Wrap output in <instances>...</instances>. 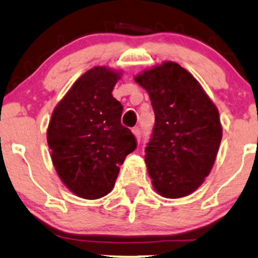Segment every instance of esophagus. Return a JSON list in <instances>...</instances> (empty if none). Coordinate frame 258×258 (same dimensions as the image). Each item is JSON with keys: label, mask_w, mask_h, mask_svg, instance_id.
Segmentation results:
<instances>
[{"label": "esophagus", "mask_w": 258, "mask_h": 258, "mask_svg": "<svg viewBox=\"0 0 258 258\" xmlns=\"http://www.w3.org/2000/svg\"><path fill=\"white\" fill-rule=\"evenodd\" d=\"M132 132H133V135L136 136V138L138 139H141V128H139V127H135V128H132Z\"/></svg>", "instance_id": "esophagus-1"}]
</instances>
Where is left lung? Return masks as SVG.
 I'll return each mask as SVG.
<instances>
[{
	"instance_id": "1",
	"label": "left lung",
	"mask_w": 258,
	"mask_h": 258,
	"mask_svg": "<svg viewBox=\"0 0 258 258\" xmlns=\"http://www.w3.org/2000/svg\"><path fill=\"white\" fill-rule=\"evenodd\" d=\"M135 81L148 92L155 114L146 148L154 189L168 199L186 197L215 164L222 139L217 108L198 80L174 61L144 70Z\"/></svg>"
}]
</instances>
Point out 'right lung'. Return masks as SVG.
Masks as SVG:
<instances>
[{
  "label": "right lung",
  "mask_w": 258,
  "mask_h": 258,
  "mask_svg": "<svg viewBox=\"0 0 258 258\" xmlns=\"http://www.w3.org/2000/svg\"><path fill=\"white\" fill-rule=\"evenodd\" d=\"M121 73L94 67L76 80L52 112L47 130L53 166L65 186L84 199L110 193L120 165L137 147L121 125L122 105L111 92Z\"/></svg>",
  "instance_id": "1"
}]
</instances>
